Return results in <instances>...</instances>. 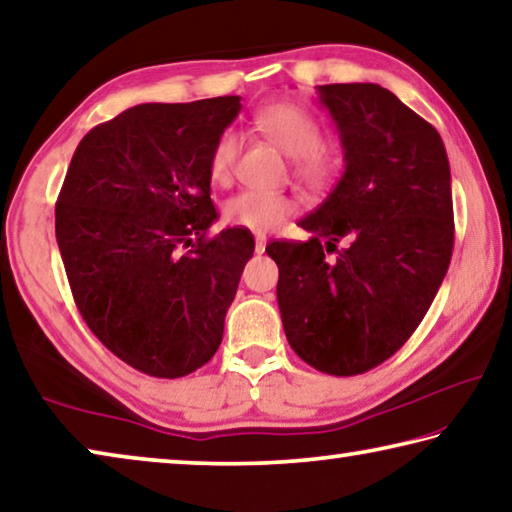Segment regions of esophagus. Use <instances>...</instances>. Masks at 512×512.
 <instances>
[{"instance_id":"obj_1","label":"esophagus","mask_w":512,"mask_h":512,"mask_svg":"<svg viewBox=\"0 0 512 512\" xmlns=\"http://www.w3.org/2000/svg\"><path fill=\"white\" fill-rule=\"evenodd\" d=\"M264 250H266V239H264V237H257V239H255V253L262 255Z\"/></svg>"}]
</instances>
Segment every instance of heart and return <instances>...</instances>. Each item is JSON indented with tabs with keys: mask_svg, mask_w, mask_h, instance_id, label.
Instances as JSON below:
<instances>
[{
	"mask_svg": "<svg viewBox=\"0 0 512 512\" xmlns=\"http://www.w3.org/2000/svg\"><path fill=\"white\" fill-rule=\"evenodd\" d=\"M253 127L264 139L294 157V173L310 189H323L335 180L339 161L323 145L321 125L310 111L294 102H275L259 109L253 116ZM241 154V139L234 129H225L209 152V180L216 186H227L234 180V170ZM298 202L287 193L243 191L225 202V223L243 227L255 234L271 232L296 212Z\"/></svg>",
	"mask_w": 512,
	"mask_h": 512,
	"instance_id": "heart-1",
	"label": "heart"
}]
</instances>
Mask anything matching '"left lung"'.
<instances>
[{
	"label": "left lung",
	"mask_w": 512,
	"mask_h": 512,
	"mask_svg": "<svg viewBox=\"0 0 512 512\" xmlns=\"http://www.w3.org/2000/svg\"><path fill=\"white\" fill-rule=\"evenodd\" d=\"M344 175L300 227L271 241L282 326L300 360L358 376L399 351L424 319L453 253L451 170L437 129L378 84L319 86Z\"/></svg>",
	"instance_id": "obj_1"
}]
</instances>
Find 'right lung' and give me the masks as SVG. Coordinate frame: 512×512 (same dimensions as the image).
I'll return each instance as SVG.
<instances>
[{"instance_id":"obj_1","label":"right lung","mask_w":512,"mask_h":512,"mask_svg":"<svg viewBox=\"0 0 512 512\" xmlns=\"http://www.w3.org/2000/svg\"><path fill=\"white\" fill-rule=\"evenodd\" d=\"M239 95L139 104L79 141L56 200V241L77 310L113 355L154 378L214 358L255 250L250 230L207 237L209 152Z\"/></svg>"}]
</instances>
